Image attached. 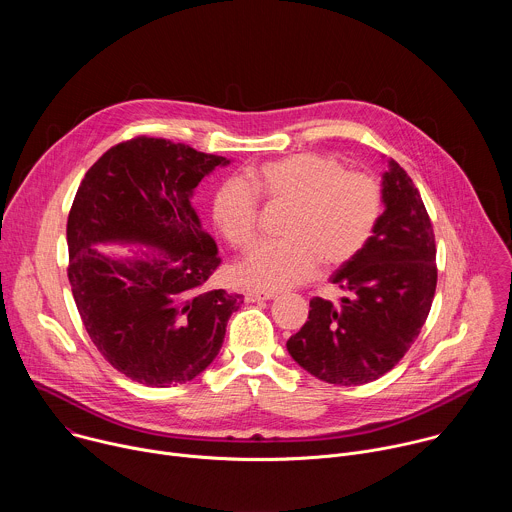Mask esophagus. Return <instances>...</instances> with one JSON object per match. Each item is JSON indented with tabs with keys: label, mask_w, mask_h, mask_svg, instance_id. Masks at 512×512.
Listing matches in <instances>:
<instances>
[{
	"label": "esophagus",
	"mask_w": 512,
	"mask_h": 512,
	"mask_svg": "<svg viewBox=\"0 0 512 512\" xmlns=\"http://www.w3.org/2000/svg\"><path fill=\"white\" fill-rule=\"evenodd\" d=\"M277 298L275 291H267V289H249L247 291V302H261V300H273Z\"/></svg>",
	"instance_id": "obj_1"
}]
</instances>
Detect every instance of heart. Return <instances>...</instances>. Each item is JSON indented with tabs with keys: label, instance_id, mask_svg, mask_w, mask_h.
I'll list each match as a JSON object with an SVG mask.
<instances>
[{
	"label": "heart",
	"instance_id": "obj_1",
	"mask_svg": "<svg viewBox=\"0 0 512 512\" xmlns=\"http://www.w3.org/2000/svg\"><path fill=\"white\" fill-rule=\"evenodd\" d=\"M287 204L281 241L257 243L237 265L245 285L283 289L324 269L350 261L371 239L383 210L379 182L367 172H350L332 156L294 154L265 162L249 180L233 176L218 186L212 216L235 247L257 235L259 196Z\"/></svg>",
	"mask_w": 512,
	"mask_h": 512
}]
</instances>
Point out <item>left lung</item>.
I'll return each mask as SVG.
<instances>
[{"label":"left lung","mask_w":512,"mask_h":512,"mask_svg":"<svg viewBox=\"0 0 512 512\" xmlns=\"http://www.w3.org/2000/svg\"><path fill=\"white\" fill-rule=\"evenodd\" d=\"M385 210L373 237L330 277L338 304L312 298L308 322L287 340L302 369L332 385H364L405 356L431 310L437 267L435 237L419 190L389 160Z\"/></svg>","instance_id":"obj_1"}]
</instances>
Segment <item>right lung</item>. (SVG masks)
I'll use <instances>...</instances> for the list:
<instances>
[{
    "label": "right lung",
    "instance_id": "right-lung-1",
    "mask_svg": "<svg viewBox=\"0 0 512 512\" xmlns=\"http://www.w3.org/2000/svg\"><path fill=\"white\" fill-rule=\"evenodd\" d=\"M223 156L162 137L113 145L85 174L68 212V281L81 320L105 360L145 387L198 377L223 346L241 294L206 289L221 265L192 192ZM158 248L111 260L96 245Z\"/></svg>",
    "mask_w": 512,
    "mask_h": 512
}]
</instances>
